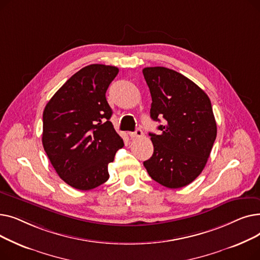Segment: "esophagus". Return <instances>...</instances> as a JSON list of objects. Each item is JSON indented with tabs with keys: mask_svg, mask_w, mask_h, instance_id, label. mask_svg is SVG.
Masks as SVG:
<instances>
[{
	"mask_svg": "<svg viewBox=\"0 0 260 260\" xmlns=\"http://www.w3.org/2000/svg\"><path fill=\"white\" fill-rule=\"evenodd\" d=\"M128 135L131 138H141L143 137V132L140 128H137L135 132H131Z\"/></svg>",
	"mask_w": 260,
	"mask_h": 260,
	"instance_id": "1",
	"label": "esophagus"
}]
</instances>
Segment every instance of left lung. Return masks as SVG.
Returning a JSON list of instances; mask_svg holds the SVG:
<instances>
[{
  "label": "left lung",
  "mask_w": 260,
  "mask_h": 260,
  "mask_svg": "<svg viewBox=\"0 0 260 260\" xmlns=\"http://www.w3.org/2000/svg\"><path fill=\"white\" fill-rule=\"evenodd\" d=\"M151 118L166 121L149 133L154 154L143 162L148 175L169 188L193 182L206 167L217 136L211 100L193 81L167 67H145Z\"/></svg>",
  "instance_id": "obj_1"
}]
</instances>
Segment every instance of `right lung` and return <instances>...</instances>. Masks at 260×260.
Returning a JSON list of instances; mask_svg holds the SVG:
<instances>
[{
    "instance_id": "add662e5",
    "label": "right lung",
    "mask_w": 260,
    "mask_h": 260,
    "mask_svg": "<svg viewBox=\"0 0 260 260\" xmlns=\"http://www.w3.org/2000/svg\"><path fill=\"white\" fill-rule=\"evenodd\" d=\"M118 73L115 66H85L44 108V151L60 178L77 189H92L107 181L108 163L124 145L109 121L113 111L105 97Z\"/></svg>"
}]
</instances>
